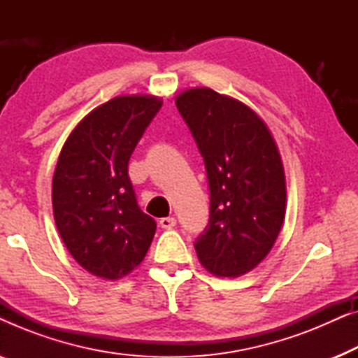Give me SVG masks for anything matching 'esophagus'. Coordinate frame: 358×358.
<instances>
[{
	"mask_svg": "<svg viewBox=\"0 0 358 358\" xmlns=\"http://www.w3.org/2000/svg\"><path fill=\"white\" fill-rule=\"evenodd\" d=\"M159 227L164 228V229H171L176 227V218L174 217H164L159 220Z\"/></svg>",
	"mask_w": 358,
	"mask_h": 358,
	"instance_id": "1",
	"label": "esophagus"
}]
</instances>
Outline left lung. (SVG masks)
Returning a JSON list of instances; mask_svg holds the SVG:
<instances>
[{"label": "left lung", "mask_w": 358, "mask_h": 358, "mask_svg": "<svg viewBox=\"0 0 358 358\" xmlns=\"http://www.w3.org/2000/svg\"><path fill=\"white\" fill-rule=\"evenodd\" d=\"M176 106L207 171L210 218L195 251L215 275H243L271 252L285 217L275 141L249 107L208 87L182 92Z\"/></svg>", "instance_id": "8db88e82"}]
</instances>
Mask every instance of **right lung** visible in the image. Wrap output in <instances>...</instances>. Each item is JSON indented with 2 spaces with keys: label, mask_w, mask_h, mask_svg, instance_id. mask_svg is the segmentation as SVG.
Segmentation results:
<instances>
[{
  "label": "right lung",
  "mask_w": 358,
  "mask_h": 358,
  "mask_svg": "<svg viewBox=\"0 0 358 358\" xmlns=\"http://www.w3.org/2000/svg\"><path fill=\"white\" fill-rule=\"evenodd\" d=\"M161 106L151 96L114 97L76 125L58 158V233L80 266L107 280L134 271L153 241L156 222L138 207L129 161Z\"/></svg>",
  "instance_id": "add662e5"
}]
</instances>
